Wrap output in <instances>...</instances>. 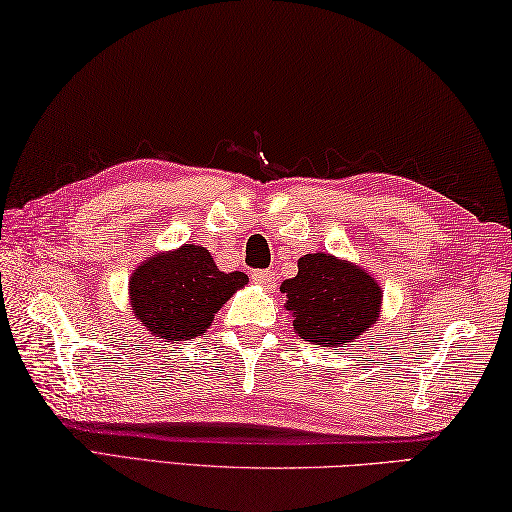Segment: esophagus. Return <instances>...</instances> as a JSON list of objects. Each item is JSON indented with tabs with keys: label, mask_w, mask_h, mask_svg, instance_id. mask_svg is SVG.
Returning <instances> with one entry per match:
<instances>
[{
	"label": "esophagus",
	"mask_w": 512,
	"mask_h": 512,
	"mask_svg": "<svg viewBox=\"0 0 512 512\" xmlns=\"http://www.w3.org/2000/svg\"><path fill=\"white\" fill-rule=\"evenodd\" d=\"M250 277H253V282L262 288H275V284H277L275 275L271 271H253V275Z\"/></svg>",
	"instance_id": "esophagus-1"
}]
</instances>
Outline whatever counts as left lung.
I'll return each instance as SVG.
<instances>
[{"label": "left lung", "instance_id": "obj_1", "mask_svg": "<svg viewBox=\"0 0 512 512\" xmlns=\"http://www.w3.org/2000/svg\"><path fill=\"white\" fill-rule=\"evenodd\" d=\"M284 309L293 331L311 345L342 347L380 318L383 288L365 268L329 253L297 259V275L284 280Z\"/></svg>", "mask_w": 512, "mask_h": 512}]
</instances>
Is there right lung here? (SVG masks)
I'll use <instances>...</instances> for the list:
<instances>
[{"mask_svg":"<svg viewBox=\"0 0 512 512\" xmlns=\"http://www.w3.org/2000/svg\"><path fill=\"white\" fill-rule=\"evenodd\" d=\"M248 284L241 271H219L203 246L183 244L145 257L129 277L134 318L156 340H190L206 333L215 313Z\"/></svg>","mask_w":512,"mask_h":512,"instance_id":"right-lung-1","label":"right lung"}]
</instances>
